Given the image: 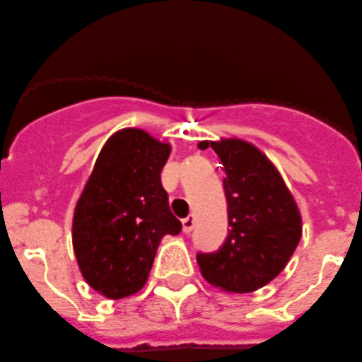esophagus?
<instances>
[{
	"instance_id": "34e87169",
	"label": "esophagus",
	"mask_w": 362,
	"mask_h": 362,
	"mask_svg": "<svg viewBox=\"0 0 362 362\" xmlns=\"http://www.w3.org/2000/svg\"><path fill=\"white\" fill-rule=\"evenodd\" d=\"M192 227H194V218H192V216H187V218L182 219V230H184L185 234H189V232L192 230Z\"/></svg>"
}]
</instances>
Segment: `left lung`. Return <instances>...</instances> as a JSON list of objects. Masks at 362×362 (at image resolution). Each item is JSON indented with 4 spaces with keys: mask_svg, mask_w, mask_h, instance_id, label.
I'll use <instances>...</instances> for the list:
<instances>
[{
    "mask_svg": "<svg viewBox=\"0 0 362 362\" xmlns=\"http://www.w3.org/2000/svg\"><path fill=\"white\" fill-rule=\"evenodd\" d=\"M225 170L227 239L218 252L198 253L204 279L227 293H252L272 282L302 238V216L272 160L243 139L202 141Z\"/></svg>",
    "mask_w": 362,
    "mask_h": 362,
    "instance_id": "obj_1",
    "label": "left lung"
}]
</instances>
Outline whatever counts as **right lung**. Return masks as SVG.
<instances>
[{
    "instance_id": "add662e5",
    "label": "right lung",
    "mask_w": 362,
    "mask_h": 362,
    "mask_svg": "<svg viewBox=\"0 0 362 362\" xmlns=\"http://www.w3.org/2000/svg\"><path fill=\"white\" fill-rule=\"evenodd\" d=\"M171 146L141 128L103 144L73 216V250L82 276L110 300L144 288L160 239L177 235L160 171Z\"/></svg>"
}]
</instances>
